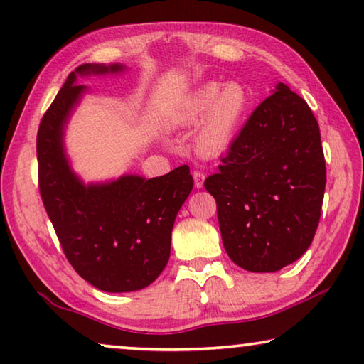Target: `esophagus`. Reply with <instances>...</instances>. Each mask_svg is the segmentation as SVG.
Instances as JSON below:
<instances>
[{
    "instance_id": "1",
    "label": "esophagus",
    "mask_w": 364,
    "mask_h": 364,
    "mask_svg": "<svg viewBox=\"0 0 364 364\" xmlns=\"http://www.w3.org/2000/svg\"><path fill=\"white\" fill-rule=\"evenodd\" d=\"M193 178H194V184H196V188H202V186H204L205 175L202 173V171H194V173H193Z\"/></svg>"
}]
</instances>
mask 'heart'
<instances>
[{
    "instance_id": "obj_1",
    "label": "heart",
    "mask_w": 364,
    "mask_h": 364,
    "mask_svg": "<svg viewBox=\"0 0 364 364\" xmlns=\"http://www.w3.org/2000/svg\"><path fill=\"white\" fill-rule=\"evenodd\" d=\"M250 100L242 85L228 82L204 83L178 104L171 125L197 127L194 149L200 156L213 157L226 152L236 141Z\"/></svg>"
}]
</instances>
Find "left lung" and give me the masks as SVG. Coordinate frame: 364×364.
Returning <instances> with one entry per match:
<instances>
[{
  "label": "left lung",
  "mask_w": 364,
  "mask_h": 364,
  "mask_svg": "<svg viewBox=\"0 0 364 364\" xmlns=\"http://www.w3.org/2000/svg\"><path fill=\"white\" fill-rule=\"evenodd\" d=\"M204 186L217 200L226 254L252 273H273L305 254L326 188L319 125L287 85L258 106Z\"/></svg>",
  "instance_id": "left-lung-1"
}]
</instances>
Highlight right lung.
Instances as JSON below:
<instances>
[{
  "instance_id": "add662e5",
  "label": "right lung",
  "mask_w": 364,
  "mask_h": 364,
  "mask_svg": "<svg viewBox=\"0 0 364 364\" xmlns=\"http://www.w3.org/2000/svg\"><path fill=\"white\" fill-rule=\"evenodd\" d=\"M125 65L83 64L69 73L36 134L43 205L67 260L104 292H133L159 278L170 258L171 230L193 189L188 165L157 178L123 175L85 184L64 149V128L88 91L77 77L106 75Z\"/></svg>"
}]
</instances>
